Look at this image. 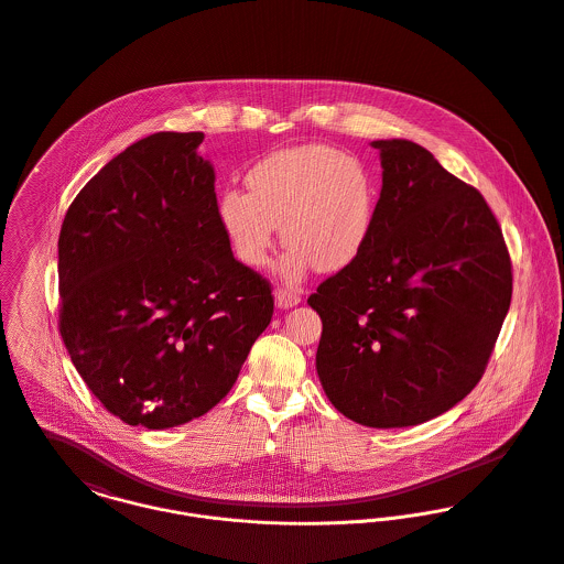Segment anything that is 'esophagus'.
<instances>
[{
    "mask_svg": "<svg viewBox=\"0 0 564 564\" xmlns=\"http://www.w3.org/2000/svg\"><path fill=\"white\" fill-rule=\"evenodd\" d=\"M274 303H276L279 310H292V307H296V305L301 303V294H299L296 290H283V288H279V290L274 292Z\"/></svg>",
    "mask_w": 564,
    "mask_h": 564,
    "instance_id": "obj_1",
    "label": "esophagus"
}]
</instances>
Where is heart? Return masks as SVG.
I'll return each mask as SVG.
<instances>
[{"instance_id":"obj_1","label":"heart","mask_w":564,"mask_h":564,"mask_svg":"<svg viewBox=\"0 0 564 564\" xmlns=\"http://www.w3.org/2000/svg\"><path fill=\"white\" fill-rule=\"evenodd\" d=\"M249 192L225 189L216 214L234 254L259 268L281 234L288 252L276 272L301 281L313 265L339 272L366 251L376 218L370 169L324 144H303L259 160L247 175Z\"/></svg>"}]
</instances>
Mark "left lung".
<instances>
[{"instance_id":"8db88e82","label":"left lung","mask_w":564,"mask_h":564,"mask_svg":"<svg viewBox=\"0 0 564 564\" xmlns=\"http://www.w3.org/2000/svg\"><path fill=\"white\" fill-rule=\"evenodd\" d=\"M382 188L361 257L310 296L330 404L370 429L424 424L485 375L512 296L482 194L411 140H375Z\"/></svg>"}]
</instances>
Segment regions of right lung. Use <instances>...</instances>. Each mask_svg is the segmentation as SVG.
I'll use <instances>...</instances> for the list:
<instances>
[{"mask_svg":"<svg viewBox=\"0 0 564 564\" xmlns=\"http://www.w3.org/2000/svg\"><path fill=\"white\" fill-rule=\"evenodd\" d=\"M203 131H160L110 160L70 203L58 240L61 335L97 400L164 431L214 409L274 312L216 214Z\"/></svg>","mask_w":564,"mask_h":564,"instance_id":"obj_1","label":"right lung"}]
</instances>
